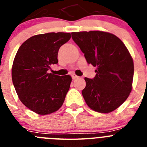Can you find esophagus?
Returning a JSON list of instances; mask_svg holds the SVG:
<instances>
[{"label": "esophagus", "mask_w": 147, "mask_h": 147, "mask_svg": "<svg viewBox=\"0 0 147 147\" xmlns=\"http://www.w3.org/2000/svg\"><path fill=\"white\" fill-rule=\"evenodd\" d=\"M78 77H79V76H76V75H74V74L72 75V79H73V80H75V79H77Z\"/></svg>", "instance_id": "34e87169"}]
</instances>
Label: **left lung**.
<instances>
[{"instance_id":"1","label":"left lung","mask_w":147,"mask_h":147,"mask_svg":"<svg viewBox=\"0 0 147 147\" xmlns=\"http://www.w3.org/2000/svg\"><path fill=\"white\" fill-rule=\"evenodd\" d=\"M73 40L85 54L88 64L96 67L93 79L85 77L82 93L88 107L109 113L126 101L132 89L133 59L124 42L102 31L72 32Z\"/></svg>"}]
</instances>
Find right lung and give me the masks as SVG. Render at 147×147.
<instances>
[{
  "mask_svg": "<svg viewBox=\"0 0 147 147\" xmlns=\"http://www.w3.org/2000/svg\"><path fill=\"white\" fill-rule=\"evenodd\" d=\"M71 34L51 32L34 35L18 49L11 67V79L20 102L39 115L57 111L64 102L72 78L49 73L57 64L58 51Z\"/></svg>",
  "mask_w": 147,
  "mask_h": 147,
  "instance_id": "add662e5",
  "label": "right lung"
}]
</instances>
